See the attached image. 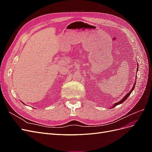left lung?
<instances>
[{
    "instance_id": "left-lung-1",
    "label": "left lung",
    "mask_w": 152,
    "mask_h": 152,
    "mask_svg": "<svg viewBox=\"0 0 152 152\" xmlns=\"http://www.w3.org/2000/svg\"><path fill=\"white\" fill-rule=\"evenodd\" d=\"M137 70H138V69H137ZM136 82H135V83H134V86H133V87H132V89H131V91L129 92V93H127L125 96H124V98L121 100V101H120V102H118V103H115L113 106H112V108H114L115 107H116V106L117 105H118V104H121V103H122L124 102V101H126L127 99V98L129 97V95L131 94V93H132V91H133V89H134V87H135V84H136Z\"/></svg>"
}]
</instances>
